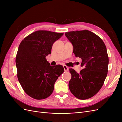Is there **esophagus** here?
I'll return each mask as SVG.
<instances>
[{
  "instance_id": "34e87169",
  "label": "esophagus",
  "mask_w": 122,
  "mask_h": 122,
  "mask_svg": "<svg viewBox=\"0 0 122 122\" xmlns=\"http://www.w3.org/2000/svg\"><path fill=\"white\" fill-rule=\"evenodd\" d=\"M63 68H64L65 71H67L68 70V67L67 66H66V65H63Z\"/></svg>"
}]
</instances>
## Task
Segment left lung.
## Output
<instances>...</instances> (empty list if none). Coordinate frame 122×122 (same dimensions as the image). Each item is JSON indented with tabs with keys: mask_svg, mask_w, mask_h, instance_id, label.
<instances>
[{
	"mask_svg": "<svg viewBox=\"0 0 122 122\" xmlns=\"http://www.w3.org/2000/svg\"><path fill=\"white\" fill-rule=\"evenodd\" d=\"M65 36L71 43L73 53L81 59L80 73L70 68L69 82L70 92L78 99L85 100L93 97L102 87L108 72V57L104 42L89 30L71 31Z\"/></svg>",
	"mask_w": 122,
	"mask_h": 122,
	"instance_id": "obj_1",
	"label": "left lung"
}]
</instances>
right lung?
<instances>
[{
  "mask_svg": "<svg viewBox=\"0 0 122 122\" xmlns=\"http://www.w3.org/2000/svg\"><path fill=\"white\" fill-rule=\"evenodd\" d=\"M63 35L39 30L27 36L19 45L15 58L18 78L25 92L34 99L50 96L56 81L64 72L62 66H51L46 58L54 43Z\"/></svg>",
  "mask_w": 122,
  "mask_h": 122,
  "instance_id": "right-lung-1",
  "label": "right lung"
}]
</instances>
